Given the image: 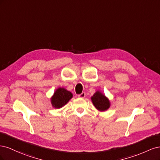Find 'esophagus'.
<instances>
[{
  "label": "esophagus",
  "mask_w": 160,
  "mask_h": 160,
  "mask_svg": "<svg viewBox=\"0 0 160 160\" xmlns=\"http://www.w3.org/2000/svg\"><path fill=\"white\" fill-rule=\"evenodd\" d=\"M78 97L80 98H84L85 97V92H83V93H81V94L78 95Z\"/></svg>",
  "instance_id": "obj_1"
}]
</instances>
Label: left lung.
<instances>
[{
  "instance_id": "left-lung-1",
  "label": "left lung",
  "mask_w": 160,
  "mask_h": 160,
  "mask_svg": "<svg viewBox=\"0 0 160 160\" xmlns=\"http://www.w3.org/2000/svg\"><path fill=\"white\" fill-rule=\"evenodd\" d=\"M91 101L97 109L100 111H105L110 107L109 99L99 91H96L91 97Z\"/></svg>"
}]
</instances>
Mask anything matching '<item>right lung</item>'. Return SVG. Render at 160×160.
I'll list each match as a JSON object with an SVG mask.
<instances>
[{"label":"right lung","instance_id":"1","mask_svg":"<svg viewBox=\"0 0 160 160\" xmlns=\"http://www.w3.org/2000/svg\"><path fill=\"white\" fill-rule=\"evenodd\" d=\"M72 98V94L65 88H59L55 91L51 99V102L53 108L59 109L63 107Z\"/></svg>","mask_w":160,"mask_h":160}]
</instances>
